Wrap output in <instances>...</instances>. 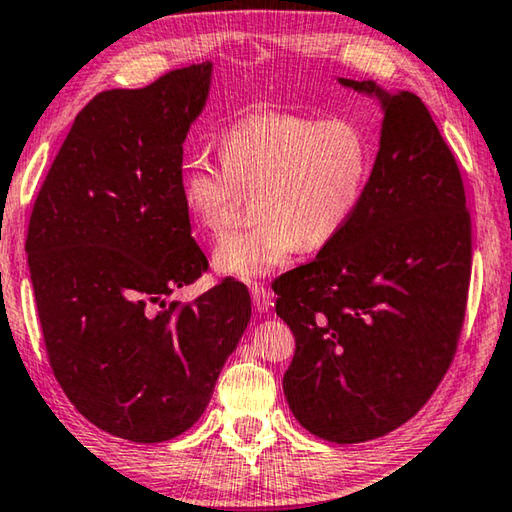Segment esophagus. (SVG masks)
Returning a JSON list of instances; mask_svg holds the SVG:
<instances>
[{"label": "esophagus", "instance_id": "obj_1", "mask_svg": "<svg viewBox=\"0 0 512 512\" xmlns=\"http://www.w3.org/2000/svg\"><path fill=\"white\" fill-rule=\"evenodd\" d=\"M250 298H253V305H255V310L259 314L269 312V307L273 305L269 289H266L264 285H253V287H250Z\"/></svg>", "mask_w": 512, "mask_h": 512}]
</instances>
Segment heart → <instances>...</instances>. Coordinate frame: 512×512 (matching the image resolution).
I'll list each match as a JSON object with an SVG mask.
<instances>
[{
	"label": "heart",
	"mask_w": 512,
	"mask_h": 512,
	"mask_svg": "<svg viewBox=\"0 0 512 512\" xmlns=\"http://www.w3.org/2000/svg\"><path fill=\"white\" fill-rule=\"evenodd\" d=\"M216 168L205 159L184 168L180 198L193 225L223 237L234 223L239 189H255V227L221 241L214 269L255 282L303 250L335 241L367 191L373 145L351 118L319 120L303 113L257 111L218 136Z\"/></svg>",
	"instance_id": "b5f03b06"
}]
</instances>
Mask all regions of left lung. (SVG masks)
<instances>
[{
	"instance_id": "8db88e82",
	"label": "left lung",
	"mask_w": 512,
	"mask_h": 512,
	"mask_svg": "<svg viewBox=\"0 0 512 512\" xmlns=\"http://www.w3.org/2000/svg\"><path fill=\"white\" fill-rule=\"evenodd\" d=\"M383 111L358 212L310 264L275 280L296 337L282 380L307 431L337 444L392 433L421 410L456 353L472 223L456 159L415 93L337 79Z\"/></svg>"
}]
</instances>
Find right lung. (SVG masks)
Returning <instances> with one entry per match:
<instances>
[{"label": "right lung", "instance_id": "right-lung-1", "mask_svg": "<svg viewBox=\"0 0 512 512\" xmlns=\"http://www.w3.org/2000/svg\"><path fill=\"white\" fill-rule=\"evenodd\" d=\"M212 72L202 61L95 95L31 212L24 248L54 376L91 424L129 442L196 424L250 321L248 289L230 278L191 305L168 300L207 271L180 182Z\"/></svg>", "mask_w": 512, "mask_h": 512}]
</instances>
